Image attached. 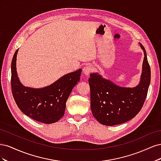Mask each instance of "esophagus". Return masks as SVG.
Returning a JSON list of instances; mask_svg holds the SVG:
<instances>
[{"label":"esophagus","mask_w":161,"mask_h":161,"mask_svg":"<svg viewBox=\"0 0 161 161\" xmlns=\"http://www.w3.org/2000/svg\"><path fill=\"white\" fill-rule=\"evenodd\" d=\"M92 71H93V68H92L91 66L87 65L83 68V72L86 76H88Z\"/></svg>","instance_id":"esophagus-1"}]
</instances>
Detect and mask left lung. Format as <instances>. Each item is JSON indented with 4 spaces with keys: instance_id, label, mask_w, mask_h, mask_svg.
<instances>
[{
    "instance_id": "obj_1",
    "label": "left lung",
    "mask_w": 161,
    "mask_h": 161,
    "mask_svg": "<svg viewBox=\"0 0 161 161\" xmlns=\"http://www.w3.org/2000/svg\"><path fill=\"white\" fill-rule=\"evenodd\" d=\"M144 53L140 84L134 88H124L96 73L90 75L91 108L95 118L101 124L114 125L126 122L137 115L147 98L150 82V67Z\"/></svg>"
}]
</instances>
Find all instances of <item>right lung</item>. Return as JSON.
I'll list each match as a JSON object with an SVG mask.
<instances>
[{"mask_svg":"<svg viewBox=\"0 0 161 161\" xmlns=\"http://www.w3.org/2000/svg\"><path fill=\"white\" fill-rule=\"evenodd\" d=\"M17 49L11 62V90L18 108L34 120L47 124L55 123L64 115L66 103L70 92L79 82L81 69L61 77L51 85L42 89L23 86L19 80L16 60Z\"/></svg>","mask_w":161,"mask_h":161,"instance_id":"add662e5","label":"right lung"}]
</instances>
